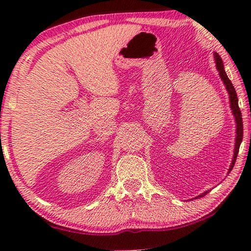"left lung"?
<instances>
[{
	"instance_id": "left-lung-1",
	"label": "left lung",
	"mask_w": 251,
	"mask_h": 251,
	"mask_svg": "<svg viewBox=\"0 0 251 251\" xmlns=\"http://www.w3.org/2000/svg\"><path fill=\"white\" fill-rule=\"evenodd\" d=\"M214 58H215L216 67H217V70L219 72L220 77H222L225 86H226V90L228 91L229 101H230V108L232 109V114H233V116H235L236 124H237V129H236L237 137H236V144H235V151H233V158H232V161H231L230 168H229V172H228V173H230L232 167H233V165H235V163H236L238 151H239V146L241 144V141H243V131H244V129H243V117H241L240 108H239V106H238V97H237L236 90H235V87L232 86L231 80L228 78L226 72H225L223 59L220 58L219 54H217V53H214ZM209 192H210V190H207V192L202 193L201 195H199V196H197L196 198L203 197L205 195H207Z\"/></svg>"
}]
</instances>
